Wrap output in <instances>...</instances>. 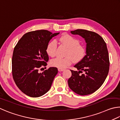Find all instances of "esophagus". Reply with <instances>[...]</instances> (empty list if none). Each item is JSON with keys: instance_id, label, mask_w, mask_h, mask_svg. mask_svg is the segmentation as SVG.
Wrapping results in <instances>:
<instances>
[{"instance_id": "obj_1", "label": "esophagus", "mask_w": 120, "mask_h": 120, "mask_svg": "<svg viewBox=\"0 0 120 120\" xmlns=\"http://www.w3.org/2000/svg\"><path fill=\"white\" fill-rule=\"evenodd\" d=\"M64 69L63 68H58V71L59 72H62V71H64Z\"/></svg>"}]
</instances>
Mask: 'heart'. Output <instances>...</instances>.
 I'll use <instances>...</instances> for the list:
<instances>
[{
    "mask_svg": "<svg viewBox=\"0 0 120 120\" xmlns=\"http://www.w3.org/2000/svg\"><path fill=\"white\" fill-rule=\"evenodd\" d=\"M60 41L68 48L65 54L64 58L57 57L50 61L52 66L58 68H65L72 63V62H81L86 55V49L81 45L79 40L68 34H64L60 38ZM57 43L55 41H52L48 44L46 47V52L50 57H54L56 54Z\"/></svg>",
    "mask_w": 120,
    "mask_h": 120,
    "instance_id": "1",
    "label": "heart"
}]
</instances>
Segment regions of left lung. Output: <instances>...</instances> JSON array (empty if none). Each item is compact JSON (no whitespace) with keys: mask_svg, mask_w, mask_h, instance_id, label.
<instances>
[{"mask_svg":"<svg viewBox=\"0 0 120 120\" xmlns=\"http://www.w3.org/2000/svg\"><path fill=\"white\" fill-rule=\"evenodd\" d=\"M71 33L85 39L86 54L74 66L77 71L71 70L68 86L75 93L89 95L101 86L108 75L110 61L106 44L101 36L93 31L76 29Z\"/></svg>","mask_w":120,"mask_h":120,"instance_id":"left-lung-1","label":"left lung"}]
</instances>
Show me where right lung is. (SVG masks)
Masks as SVG:
<instances>
[{"instance_id": "obj_1", "label": "right lung", "mask_w": 120, "mask_h": 120, "mask_svg": "<svg viewBox=\"0 0 120 120\" xmlns=\"http://www.w3.org/2000/svg\"><path fill=\"white\" fill-rule=\"evenodd\" d=\"M59 34L47 30L30 31L23 35L15 47L12 57V77L17 87L26 95L39 97L50 89L58 73L57 68H49L42 73L39 70L47 65L49 60L46 52L48 43Z\"/></svg>"}]
</instances>
